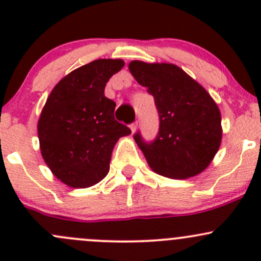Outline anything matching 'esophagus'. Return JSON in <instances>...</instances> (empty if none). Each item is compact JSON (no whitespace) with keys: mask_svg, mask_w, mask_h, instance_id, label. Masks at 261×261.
<instances>
[{"mask_svg":"<svg viewBox=\"0 0 261 261\" xmlns=\"http://www.w3.org/2000/svg\"><path fill=\"white\" fill-rule=\"evenodd\" d=\"M130 128H131V131H133V134L135 133L136 128H138V121H136V122H134V123H131Z\"/></svg>","mask_w":261,"mask_h":261,"instance_id":"obj_1","label":"esophagus"}]
</instances>
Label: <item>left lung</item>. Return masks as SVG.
Instances as JSON below:
<instances>
[{
  "label": "left lung",
  "instance_id": "8db88e82",
  "mask_svg": "<svg viewBox=\"0 0 261 261\" xmlns=\"http://www.w3.org/2000/svg\"><path fill=\"white\" fill-rule=\"evenodd\" d=\"M130 73L154 97L159 133L146 143L134 135L149 167L172 179H186L203 172L222 139L221 114L208 92L183 69L169 63L133 60Z\"/></svg>",
  "mask_w": 261,
  "mask_h": 261
}]
</instances>
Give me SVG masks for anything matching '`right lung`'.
I'll use <instances>...</instances> for the list:
<instances>
[{
    "label": "right lung",
    "mask_w": 261,
    "mask_h": 261,
    "mask_svg": "<svg viewBox=\"0 0 261 261\" xmlns=\"http://www.w3.org/2000/svg\"><path fill=\"white\" fill-rule=\"evenodd\" d=\"M125 65L98 59L77 68L53 88L38 122L43 159L53 174L73 188H87L110 170L112 150L131 130L115 120L116 103L105 87Z\"/></svg>",
    "instance_id": "obj_1"
}]
</instances>
